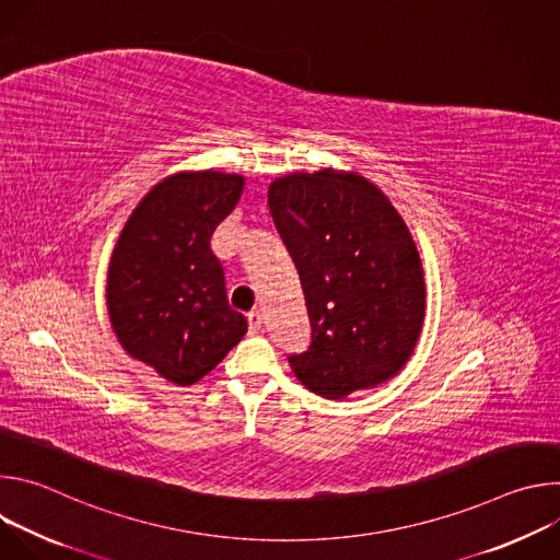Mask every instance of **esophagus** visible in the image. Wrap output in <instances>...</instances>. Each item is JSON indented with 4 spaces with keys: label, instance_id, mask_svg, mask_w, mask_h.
<instances>
[{
    "label": "esophagus",
    "instance_id": "esophagus-1",
    "mask_svg": "<svg viewBox=\"0 0 560 560\" xmlns=\"http://www.w3.org/2000/svg\"><path fill=\"white\" fill-rule=\"evenodd\" d=\"M248 326H250V332H253V335L261 332V328H264V314H261L259 310H253V312L248 314Z\"/></svg>",
    "mask_w": 560,
    "mask_h": 560
}]
</instances>
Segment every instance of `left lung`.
<instances>
[{
	"label": "left lung",
	"mask_w": 560,
	"mask_h": 560,
	"mask_svg": "<svg viewBox=\"0 0 560 560\" xmlns=\"http://www.w3.org/2000/svg\"><path fill=\"white\" fill-rule=\"evenodd\" d=\"M268 206L296 266L312 341L288 361L314 394L346 398L408 363L425 316L412 234L365 177L332 168L275 179Z\"/></svg>",
	"instance_id": "left-lung-1"
}]
</instances>
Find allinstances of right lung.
I'll use <instances>...</instances> for the list:
<instances>
[{
    "mask_svg": "<svg viewBox=\"0 0 560 560\" xmlns=\"http://www.w3.org/2000/svg\"><path fill=\"white\" fill-rule=\"evenodd\" d=\"M242 175L177 173L128 217L110 257L106 303L121 348L175 385L203 378L248 332L228 303L217 225L244 192Z\"/></svg>",
    "mask_w": 560,
    "mask_h": 560,
    "instance_id": "obj_1",
    "label": "right lung"
}]
</instances>
